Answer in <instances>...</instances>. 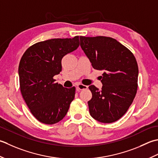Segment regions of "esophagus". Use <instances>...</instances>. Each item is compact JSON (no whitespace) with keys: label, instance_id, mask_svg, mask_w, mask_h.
I'll list each match as a JSON object with an SVG mask.
<instances>
[{"label":"esophagus","instance_id":"34e87169","mask_svg":"<svg viewBox=\"0 0 158 158\" xmlns=\"http://www.w3.org/2000/svg\"><path fill=\"white\" fill-rule=\"evenodd\" d=\"M87 88H88L87 86L82 85V84H79V85H77V86H76V89L78 90V91H80V90H84V89H86Z\"/></svg>","mask_w":158,"mask_h":158}]
</instances>
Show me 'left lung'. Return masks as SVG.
I'll list each match as a JSON object with an SVG mask.
<instances>
[{
    "label": "left lung",
    "instance_id": "1",
    "mask_svg": "<svg viewBox=\"0 0 158 158\" xmlns=\"http://www.w3.org/2000/svg\"><path fill=\"white\" fill-rule=\"evenodd\" d=\"M80 46L93 67L103 70L101 90L89 86L88 102L94 119L104 123L117 121L125 114L136 96L138 67L134 54L113 38L80 37Z\"/></svg>",
    "mask_w": 158,
    "mask_h": 158
}]
</instances>
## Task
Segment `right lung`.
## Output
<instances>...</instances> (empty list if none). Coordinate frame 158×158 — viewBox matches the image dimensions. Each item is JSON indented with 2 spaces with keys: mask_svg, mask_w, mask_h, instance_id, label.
<instances>
[{
  "mask_svg": "<svg viewBox=\"0 0 158 158\" xmlns=\"http://www.w3.org/2000/svg\"><path fill=\"white\" fill-rule=\"evenodd\" d=\"M78 47V36L51 39L33 45L22 57L18 68L21 93L41 123L52 125L62 120L74 99V86L63 87L53 77L62 70L63 57Z\"/></svg>",
  "mask_w": 158,
  "mask_h": 158,
  "instance_id": "1",
  "label": "right lung"
}]
</instances>
